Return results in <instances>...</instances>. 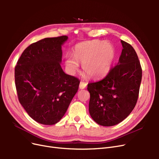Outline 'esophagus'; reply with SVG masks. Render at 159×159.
<instances>
[{"instance_id": "34e87169", "label": "esophagus", "mask_w": 159, "mask_h": 159, "mask_svg": "<svg viewBox=\"0 0 159 159\" xmlns=\"http://www.w3.org/2000/svg\"><path fill=\"white\" fill-rule=\"evenodd\" d=\"M86 86H87V84L85 83V82H83V81H81L80 84V85H79V88L81 89H85L86 88Z\"/></svg>"}]
</instances>
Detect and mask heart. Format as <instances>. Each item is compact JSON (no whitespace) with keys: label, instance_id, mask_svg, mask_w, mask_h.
Listing matches in <instances>:
<instances>
[{"label":"heart","instance_id":"b5f03b06","mask_svg":"<svg viewBox=\"0 0 159 159\" xmlns=\"http://www.w3.org/2000/svg\"><path fill=\"white\" fill-rule=\"evenodd\" d=\"M115 57V50L109 42L92 40L74 46V56L67 55L65 64L70 73L79 70V62L83 64L85 73L93 78L106 75L111 68Z\"/></svg>","mask_w":159,"mask_h":159}]
</instances>
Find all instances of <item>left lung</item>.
I'll list each match as a JSON object with an SVG mask.
<instances>
[{
	"mask_svg": "<svg viewBox=\"0 0 159 159\" xmlns=\"http://www.w3.org/2000/svg\"><path fill=\"white\" fill-rule=\"evenodd\" d=\"M123 50L117 66L104 79L89 83V111L100 125L110 127L123 121L137 103L142 69L135 50L121 40Z\"/></svg>",
	"mask_w": 159,
	"mask_h": 159,
	"instance_id": "1",
	"label": "left lung"
}]
</instances>
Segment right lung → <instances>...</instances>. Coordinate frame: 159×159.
<instances>
[{
	"label": "right lung",
	"instance_id": "right-lung-1",
	"mask_svg": "<svg viewBox=\"0 0 159 159\" xmlns=\"http://www.w3.org/2000/svg\"><path fill=\"white\" fill-rule=\"evenodd\" d=\"M68 37L46 38L23 52L14 71L18 98L29 116L51 125L64 117L80 81L61 67V46Z\"/></svg>",
	"mask_w": 159,
	"mask_h": 159
}]
</instances>
